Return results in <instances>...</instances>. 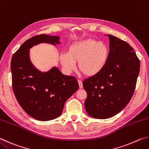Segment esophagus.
Instances as JSON below:
<instances>
[{
    "mask_svg": "<svg viewBox=\"0 0 149 149\" xmlns=\"http://www.w3.org/2000/svg\"><path fill=\"white\" fill-rule=\"evenodd\" d=\"M78 84H79V86L80 89H82L83 88V84H82V81L81 80H78Z\"/></svg>",
    "mask_w": 149,
    "mask_h": 149,
    "instance_id": "1",
    "label": "esophagus"
}]
</instances>
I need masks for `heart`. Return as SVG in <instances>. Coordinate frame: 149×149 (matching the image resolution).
Wrapping results in <instances>:
<instances>
[{"instance_id": "heart-1", "label": "heart", "mask_w": 149, "mask_h": 149, "mask_svg": "<svg viewBox=\"0 0 149 149\" xmlns=\"http://www.w3.org/2000/svg\"><path fill=\"white\" fill-rule=\"evenodd\" d=\"M110 56V49L103 42L89 39L75 42L67 53L60 56V62L68 72L74 70L78 62L79 71L87 77L95 76L104 68Z\"/></svg>"}]
</instances>
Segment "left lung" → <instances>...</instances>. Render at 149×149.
I'll return each instance as SVG.
<instances>
[{
  "mask_svg": "<svg viewBox=\"0 0 149 149\" xmlns=\"http://www.w3.org/2000/svg\"><path fill=\"white\" fill-rule=\"evenodd\" d=\"M110 56L104 68L83 82L87 93L85 108L97 119L118 114L130 101L135 89L140 61L133 48L123 40L108 35Z\"/></svg>",
  "mask_w": 149,
  "mask_h": 149,
  "instance_id": "8db88e82",
  "label": "left lung"
}]
</instances>
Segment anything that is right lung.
<instances>
[{"instance_id":"right-lung-1","label":"right lung","mask_w":149,"mask_h":149,"mask_svg":"<svg viewBox=\"0 0 149 149\" xmlns=\"http://www.w3.org/2000/svg\"><path fill=\"white\" fill-rule=\"evenodd\" d=\"M58 36L38 35L27 40L11 60L12 89L17 102L30 116L39 121L54 120L62 114L66 100L79 88L77 79L62 74L57 68L41 72L29 59V49L46 42L60 43Z\"/></svg>"}]
</instances>
